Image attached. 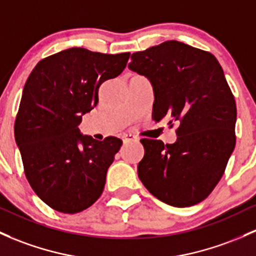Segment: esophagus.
I'll return each instance as SVG.
<instances>
[{
	"mask_svg": "<svg viewBox=\"0 0 256 256\" xmlns=\"http://www.w3.org/2000/svg\"><path fill=\"white\" fill-rule=\"evenodd\" d=\"M122 140L124 142H132V140H138V136H134V134H123L122 136Z\"/></svg>",
	"mask_w": 256,
	"mask_h": 256,
	"instance_id": "1",
	"label": "esophagus"
}]
</instances>
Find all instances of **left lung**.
I'll use <instances>...</instances> for the list:
<instances>
[{
  "instance_id": "obj_1",
  "label": "left lung",
  "mask_w": 256,
  "mask_h": 256,
  "mask_svg": "<svg viewBox=\"0 0 256 256\" xmlns=\"http://www.w3.org/2000/svg\"><path fill=\"white\" fill-rule=\"evenodd\" d=\"M130 58L129 68L152 84V120L178 124L174 144L140 140L139 180L166 204H198L220 182L236 146L237 107L224 70L212 54L174 40Z\"/></svg>"
}]
</instances>
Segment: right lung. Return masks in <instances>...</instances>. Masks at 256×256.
Returning <instances> with one entry per match:
<instances>
[{"instance_id":"1","label":"right lung","mask_w":256,"mask_h":256,"mask_svg":"<svg viewBox=\"0 0 256 256\" xmlns=\"http://www.w3.org/2000/svg\"><path fill=\"white\" fill-rule=\"evenodd\" d=\"M129 54L72 48L41 60L26 79L16 142L30 186L54 210L80 212L102 194L122 140H95L78 126L98 105L100 85L123 72Z\"/></svg>"}]
</instances>
